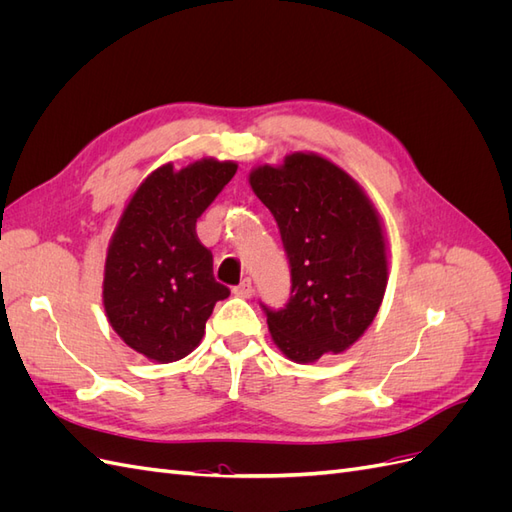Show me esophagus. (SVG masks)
<instances>
[{
    "label": "esophagus",
    "instance_id": "34e87169",
    "mask_svg": "<svg viewBox=\"0 0 512 512\" xmlns=\"http://www.w3.org/2000/svg\"><path fill=\"white\" fill-rule=\"evenodd\" d=\"M232 292L237 294V297H243V299H247V297H252V292H254V284H252V277H243L241 280V284L239 286H235L232 288Z\"/></svg>",
    "mask_w": 512,
    "mask_h": 512
}]
</instances>
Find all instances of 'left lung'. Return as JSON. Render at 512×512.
<instances>
[{
	"mask_svg": "<svg viewBox=\"0 0 512 512\" xmlns=\"http://www.w3.org/2000/svg\"><path fill=\"white\" fill-rule=\"evenodd\" d=\"M250 183L280 226L290 267L286 305L260 303L273 342L297 363L344 352L376 318L389 275L374 207L359 183L314 153L260 166Z\"/></svg>",
	"mask_w": 512,
	"mask_h": 512,
	"instance_id": "left-lung-1",
	"label": "left lung"
}]
</instances>
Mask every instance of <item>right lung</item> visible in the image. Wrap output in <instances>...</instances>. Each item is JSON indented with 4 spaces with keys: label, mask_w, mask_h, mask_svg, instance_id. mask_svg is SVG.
<instances>
[{
    "label": "right lung",
    "mask_w": 512,
    "mask_h": 512,
    "mask_svg": "<svg viewBox=\"0 0 512 512\" xmlns=\"http://www.w3.org/2000/svg\"><path fill=\"white\" fill-rule=\"evenodd\" d=\"M235 162L200 160L175 173L166 164L141 183L108 245L104 309L117 335L147 359L170 363L190 354L230 290L215 282L213 256L196 222Z\"/></svg>",
    "instance_id": "right-lung-1"
}]
</instances>
